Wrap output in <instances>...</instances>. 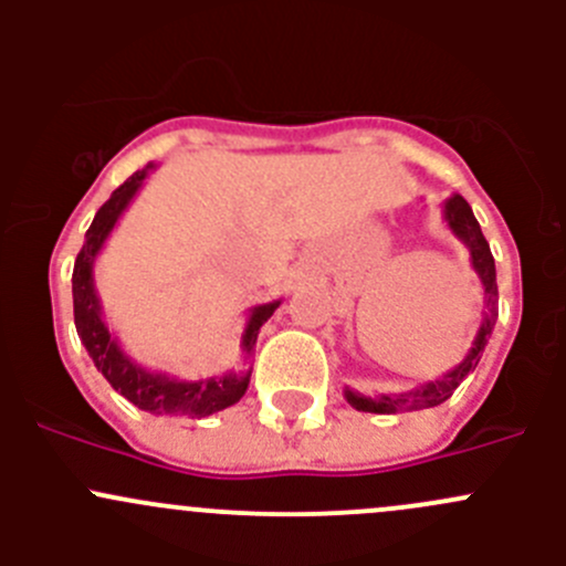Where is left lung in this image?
Here are the masks:
<instances>
[{"instance_id":"1","label":"left lung","mask_w":566,"mask_h":566,"mask_svg":"<svg viewBox=\"0 0 566 566\" xmlns=\"http://www.w3.org/2000/svg\"><path fill=\"white\" fill-rule=\"evenodd\" d=\"M443 219H447L449 230L465 243L468 251H471V265L473 271L479 273L484 287V298H488V315H484L482 325H479V334L473 339V347L468 350V356L462 358L452 373L443 375L441 380H432V384L419 386V389L408 394H380V397H364V394L345 389V399L356 410H364V413H399V410H421V408H436V405L447 402L452 397L454 389L468 378V375L476 369L479 358H482L484 345H488L490 334L495 328V317H499V284H495V260L490 254V243L484 241L482 227H479L476 216H473L471 205L454 193V197L447 199L443 205Z\"/></svg>"}]
</instances>
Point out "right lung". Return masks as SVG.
I'll return each mask as SVG.
<instances>
[{
    "label": "right lung",
    "mask_w": 566,
    "mask_h": 566,
    "mask_svg": "<svg viewBox=\"0 0 566 566\" xmlns=\"http://www.w3.org/2000/svg\"><path fill=\"white\" fill-rule=\"evenodd\" d=\"M150 169L153 164H147L145 169L130 175L123 186L114 188L112 197H108L106 202L101 205L98 213H95L93 224H90L87 230V238H84V247L76 256V265H73V319H76L78 339L87 347L90 358L95 361L98 373L104 375L108 384H112V389L123 394L128 402H134L136 408L156 416L205 419V416H213L219 413V410L235 405L238 399L247 394L251 369L241 375L230 373L221 375V378L205 380H177L169 378L167 373H150V369L139 367V364L130 361V358L125 356L119 342L114 339L112 331L106 328L104 317H101V301L98 293H95V256L104 249L106 238L112 235L114 224H117L123 210L130 205V199L136 197V191L142 188V182H145ZM279 304H282V301H271V304H262L251 310L241 342L243 350H254L256 334H260L262 323H268V317L276 312Z\"/></svg>",
    "instance_id": "1"
}]
</instances>
